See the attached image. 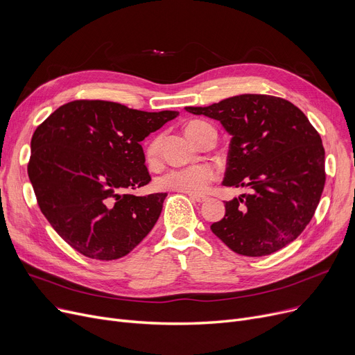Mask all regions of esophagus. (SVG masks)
Masks as SVG:
<instances>
[{
	"label": "esophagus",
	"instance_id": "obj_1",
	"mask_svg": "<svg viewBox=\"0 0 355 355\" xmlns=\"http://www.w3.org/2000/svg\"><path fill=\"white\" fill-rule=\"evenodd\" d=\"M190 198H191L193 201H197V202H204V201L209 200L207 196H193V194H190Z\"/></svg>",
	"mask_w": 355,
	"mask_h": 355
}]
</instances>
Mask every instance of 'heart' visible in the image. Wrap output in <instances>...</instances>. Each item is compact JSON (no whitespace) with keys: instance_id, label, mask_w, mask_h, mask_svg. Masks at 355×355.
Returning a JSON list of instances; mask_svg holds the SVG:
<instances>
[{"instance_id":"1","label":"heart","mask_w":355,"mask_h":355,"mask_svg":"<svg viewBox=\"0 0 355 355\" xmlns=\"http://www.w3.org/2000/svg\"><path fill=\"white\" fill-rule=\"evenodd\" d=\"M209 126V123L202 121H193L185 126V134L196 144L201 130ZM161 149V137H155L146 144L145 157L146 161L155 162L159 157ZM216 180V171L210 165H191V166H181L171 168L165 171L155 180V185L159 190H170L178 191L184 194L200 196L204 194L210 184Z\"/></svg>"}]
</instances>
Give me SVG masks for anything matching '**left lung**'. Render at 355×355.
Instances as JSON below:
<instances>
[{
	"label": "left lung",
	"instance_id": "obj_1",
	"mask_svg": "<svg viewBox=\"0 0 355 355\" xmlns=\"http://www.w3.org/2000/svg\"><path fill=\"white\" fill-rule=\"evenodd\" d=\"M185 110L220 121L232 135L223 185L250 190L226 201L211 232L243 256L289 245L313 217L325 185L322 141L304 112L282 98L250 93Z\"/></svg>",
	"mask_w": 355,
	"mask_h": 355
}]
</instances>
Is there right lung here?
Instances as JSON below:
<instances>
[{
  "label": "right lung",
  "instance_id": "obj_1",
  "mask_svg": "<svg viewBox=\"0 0 355 355\" xmlns=\"http://www.w3.org/2000/svg\"><path fill=\"white\" fill-rule=\"evenodd\" d=\"M178 112L73 101L35 129L28 178L58 234L86 257L115 260L153 230L166 193L138 197L149 181L141 146Z\"/></svg>",
  "mask_w": 355,
  "mask_h": 355
}]
</instances>
